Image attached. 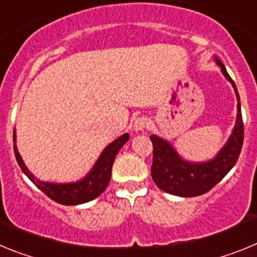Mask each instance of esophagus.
<instances>
[{
	"mask_svg": "<svg viewBox=\"0 0 257 257\" xmlns=\"http://www.w3.org/2000/svg\"><path fill=\"white\" fill-rule=\"evenodd\" d=\"M147 127H148V118L147 117H139L134 122V131H136V133L144 131Z\"/></svg>",
	"mask_w": 257,
	"mask_h": 257,
	"instance_id": "obj_1",
	"label": "esophagus"
}]
</instances>
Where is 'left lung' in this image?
<instances>
[{
  "label": "left lung",
  "mask_w": 257,
  "mask_h": 257,
  "mask_svg": "<svg viewBox=\"0 0 257 257\" xmlns=\"http://www.w3.org/2000/svg\"><path fill=\"white\" fill-rule=\"evenodd\" d=\"M215 63L234 88L237 96V118L229 139L217 154L206 162H192L179 154L169 140L158 135H151L153 143L152 178L161 190L179 197H197L212 189L233 169L243 144V121L240 113V101L235 83L226 72L220 59Z\"/></svg>",
  "instance_id": "8db88e82"
}]
</instances>
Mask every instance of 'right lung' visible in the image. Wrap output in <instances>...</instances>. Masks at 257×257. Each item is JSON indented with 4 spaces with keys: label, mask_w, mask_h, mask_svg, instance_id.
<instances>
[{
    "label": "right lung",
    "mask_w": 257,
    "mask_h": 257,
    "mask_svg": "<svg viewBox=\"0 0 257 257\" xmlns=\"http://www.w3.org/2000/svg\"><path fill=\"white\" fill-rule=\"evenodd\" d=\"M128 139H130V135L123 134L114 142L106 145L88 174L82 179L72 181V183H50V181H44L36 178L35 175L29 171L22 156L18 152L15 130H14V152H15V157L22 171L38 189L42 190L47 197L60 205L76 206L92 201L106 189L110 176H112V167L115 156Z\"/></svg>",
    "instance_id": "right-lung-1"
}]
</instances>
